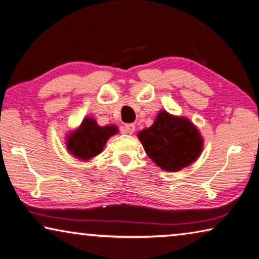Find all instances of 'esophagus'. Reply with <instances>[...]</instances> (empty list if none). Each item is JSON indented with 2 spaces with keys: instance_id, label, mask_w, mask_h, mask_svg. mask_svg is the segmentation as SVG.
Masks as SVG:
<instances>
[{
  "instance_id": "esophagus-1",
  "label": "esophagus",
  "mask_w": 259,
  "mask_h": 259,
  "mask_svg": "<svg viewBox=\"0 0 259 259\" xmlns=\"http://www.w3.org/2000/svg\"><path fill=\"white\" fill-rule=\"evenodd\" d=\"M124 130H125L126 133L133 134L134 131H135V125H134V124H126V125L124 126Z\"/></svg>"
}]
</instances>
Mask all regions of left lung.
I'll use <instances>...</instances> for the list:
<instances>
[{
    "label": "left lung",
    "mask_w": 259,
    "mask_h": 259,
    "mask_svg": "<svg viewBox=\"0 0 259 259\" xmlns=\"http://www.w3.org/2000/svg\"><path fill=\"white\" fill-rule=\"evenodd\" d=\"M138 138L150 159L164 171L177 172L200 157L203 139L200 131L185 117L162 110L150 127Z\"/></svg>",
    "instance_id": "obj_1"
}]
</instances>
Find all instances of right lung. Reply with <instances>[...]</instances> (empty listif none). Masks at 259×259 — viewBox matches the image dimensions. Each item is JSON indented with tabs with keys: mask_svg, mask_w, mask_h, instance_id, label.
<instances>
[{
	"mask_svg": "<svg viewBox=\"0 0 259 259\" xmlns=\"http://www.w3.org/2000/svg\"><path fill=\"white\" fill-rule=\"evenodd\" d=\"M118 133L116 125L100 126L94 118L86 117L77 130L67 135L66 148L80 160H90L103 151L105 143Z\"/></svg>",
	"mask_w": 259,
	"mask_h": 259,
	"instance_id": "obj_1",
	"label": "right lung"
}]
</instances>
